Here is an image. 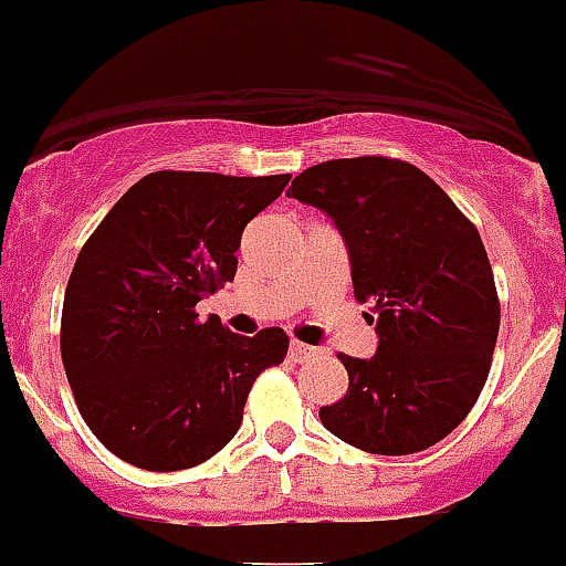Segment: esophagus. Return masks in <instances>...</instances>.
<instances>
[{
  "label": "esophagus",
  "mask_w": 566,
  "mask_h": 566,
  "mask_svg": "<svg viewBox=\"0 0 566 566\" xmlns=\"http://www.w3.org/2000/svg\"><path fill=\"white\" fill-rule=\"evenodd\" d=\"M289 353H292V358L305 360V358H311V355H316V349L308 347V344H303V342H292L289 344Z\"/></svg>",
  "instance_id": "34e87169"
}]
</instances>
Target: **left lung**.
Returning a JSON list of instances; mask_svg holds the SVG:
<instances>
[{
  "label": "left lung",
  "mask_w": 566,
  "mask_h": 566,
  "mask_svg": "<svg viewBox=\"0 0 566 566\" xmlns=\"http://www.w3.org/2000/svg\"><path fill=\"white\" fill-rule=\"evenodd\" d=\"M289 197L342 233L358 303H373L378 349L342 364L347 395L319 408L333 436L378 455L433 448L475 406L500 327L494 274L475 224L417 166L325 160Z\"/></svg>",
  "instance_id": "8db88e82"
}]
</instances>
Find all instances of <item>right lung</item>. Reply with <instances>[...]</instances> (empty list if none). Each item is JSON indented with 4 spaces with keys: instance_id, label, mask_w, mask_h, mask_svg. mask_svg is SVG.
I'll list each match as a JSON object with an SVG mask.
<instances>
[{
    "instance_id": "right-lung-1",
    "label": "right lung",
    "mask_w": 566,
    "mask_h": 566,
    "mask_svg": "<svg viewBox=\"0 0 566 566\" xmlns=\"http://www.w3.org/2000/svg\"><path fill=\"white\" fill-rule=\"evenodd\" d=\"M289 175L153 171L80 250L63 300L61 355L91 433L133 467L175 472L217 455L252 384L289 336H239L197 303L235 277L247 222Z\"/></svg>"
}]
</instances>
